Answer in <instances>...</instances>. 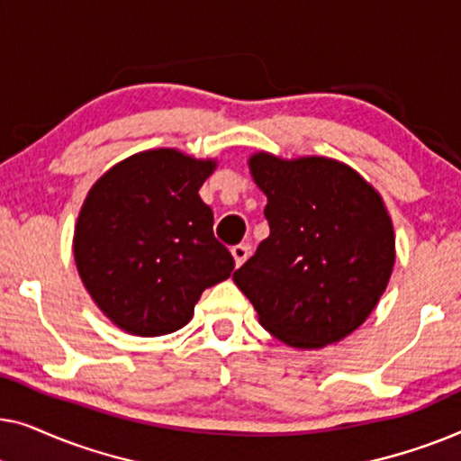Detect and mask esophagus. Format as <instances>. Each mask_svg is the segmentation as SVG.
Returning <instances> with one entry per match:
<instances>
[{"instance_id": "1", "label": "esophagus", "mask_w": 461, "mask_h": 461, "mask_svg": "<svg viewBox=\"0 0 461 461\" xmlns=\"http://www.w3.org/2000/svg\"><path fill=\"white\" fill-rule=\"evenodd\" d=\"M230 251H232V258H235L237 267H241V264L249 258V245L248 243H239Z\"/></svg>"}]
</instances>
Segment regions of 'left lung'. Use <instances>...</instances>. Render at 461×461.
Segmentation results:
<instances>
[{
  "label": "left lung",
  "mask_w": 461,
  "mask_h": 461,
  "mask_svg": "<svg viewBox=\"0 0 461 461\" xmlns=\"http://www.w3.org/2000/svg\"><path fill=\"white\" fill-rule=\"evenodd\" d=\"M267 194L270 235L235 270L264 330L295 348H323L365 323L394 267L380 193L327 157H249Z\"/></svg>",
  "instance_id": "8db88e82"
}]
</instances>
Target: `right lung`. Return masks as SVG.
Instances as JSON below:
<instances>
[{"label": "right lung", "mask_w": 461, "mask_h": 461, "mask_svg": "<svg viewBox=\"0 0 461 461\" xmlns=\"http://www.w3.org/2000/svg\"><path fill=\"white\" fill-rule=\"evenodd\" d=\"M216 161L176 149L136 153L90 188L73 237L79 276L119 330L166 336L191 321L201 294L235 260L199 197Z\"/></svg>", "instance_id": "obj_1"}]
</instances>
